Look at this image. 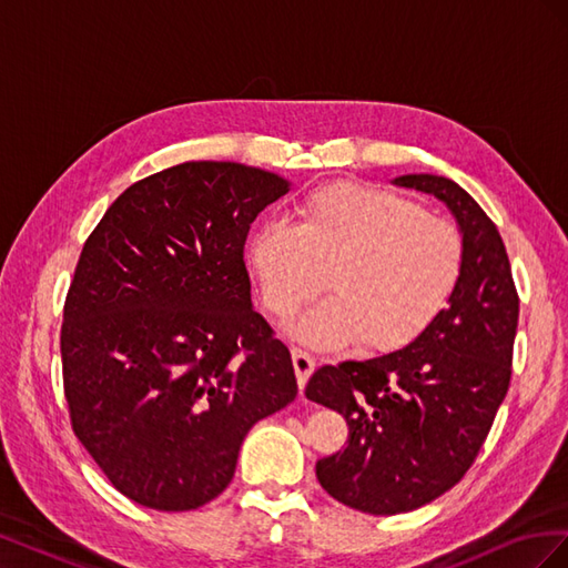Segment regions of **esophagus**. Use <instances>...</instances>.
<instances>
[{
	"instance_id": "1",
	"label": "esophagus",
	"mask_w": 568,
	"mask_h": 568,
	"mask_svg": "<svg viewBox=\"0 0 568 568\" xmlns=\"http://www.w3.org/2000/svg\"><path fill=\"white\" fill-rule=\"evenodd\" d=\"M291 357H294V369H296V379L301 390L305 388L311 374L315 372V357L311 353H305L303 348H291Z\"/></svg>"
}]
</instances>
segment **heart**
Listing matches in <instances>:
<instances>
[{
  "instance_id": "b5f03b06",
  "label": "heart",
  "mask_w": 568,
  "mask_h": 568,
  "mask_svg": "<svg viewBox=\"0 0 568 568\" xmlns=\"http://www.w3.org/2000/svg\"><path fill=\"white\" fill-rule=\"evenodd\" d=\"M267 311L286 322L324 284L332 298L294 334L317 348L359 338L367 353L415 343L448 307L464 270L459 232L379 186L332 182L296 203V225L267 220L246 242Z\"/></svg>"
}]
</instances>
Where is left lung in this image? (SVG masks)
Wrapping results in <instances>:
<instances>
[{
    "mask_svg": "<svg viewBox=\"0 0 568 568\" xmlns=\"http://www.w3.org/2000/svg\"><path fill=\"white\" fill-rule=\"evenodd\" d=\"M395 182L438 196L459 222L464 270L450 307L409 346L320 367L305 388L348 424L346 448L317 462V480L376 517L428 505L469 471L507 395L519 324L507 248L486 211L448 178Z\"/></svg>",
    "mask_w": 568,
    "mask_h": 568,
    "instance_id": "8db88e82",
    "label": "left lung"
}]
</instances>
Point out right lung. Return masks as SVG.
<instances>
[{"mask_svg":"<svg viewBox=\"0 0 568 568\" xmlns=\"http://www.w3.org/2000/svg\"><path fill=\"white\" fill-rule=\"evenodd\" d=\"M286 192L261 168L180 163L128 186L82 246L61 324L68 415L134 503L215 500L251 426L296 398L244 263L251 222Z\"/></svg>","mask_w":568,"mask_h":568,"instance_id":"add662e5","label":"right lung"}]
</instances>
